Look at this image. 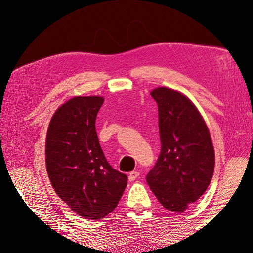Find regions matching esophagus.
Masks as SVG:
<instances>
[{"label":"esophagus","mask_w":253,"mask_h":253,"mask_svg":"<svg viewBox=\"0 0 253 253\" xmlns=\"http://www.w3.org/2000/svg\"><path fill=\"white\" fill-rule=\"evenodd\" d=\"M139 176V171L137 170H132L129 173V176H128V179H129V181H133L135 180L137 177Z\"/></svg>","instance_id":"obj_1"}]
</instances>
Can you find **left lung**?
I'll use <instances>...</instances> for the list:
<instances>
[{
  "label": "left lung",
  "instance_id": "obj_1",
  "mask_svg": "<svg viewBox=\"0 0 253 253\" xmlns=\"http://www.w3.org/2000/svg\"><path fill=\"white\" fill-rule=\"evenodd\" d=\"M151 96L159 110L161 152L147 182L165 209L182 213L211 182L215 164L211 136L186 95L163 87Z\"/></svg>",
  "mask_w": 253,
  "mask_h": 253
}]
</instances>
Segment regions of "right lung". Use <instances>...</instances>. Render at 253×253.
<instances>
[{
  "label": "right lung",
  "mask_w": 253,
  "mask_h": 253,
  "mask_svg": "<svg viewBox=\"0 0 253 253\" xmlns=\"http://www.w3.org/2000/svg\"><path fill=\"white\" fill-rule=\"evenodd\" d=\"M102 96H75L52 116L45 164L57 196L85 219L103 218L114 210L127 176L114 169L102 151L95 120Z\"/></svg>",
  "instance_id": "right-lung-1"
}]
</instances>
